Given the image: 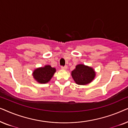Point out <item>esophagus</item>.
I'll return each instance as SVG.
<instances>
[{"mask_svg": "<svg viewBox=\"0 0 128 128\" xmlns=\"http://www.w3.org/2000/svg\"><path fill=\"white\" fill-rule=\"evenodd\" d=\"M67 68H68V66H62V67H61V69H62V70H66V69H67Z\"/></svg>", "mask_w": 128, "mask_h": 128, "instance_id": "esophagus-1", "label": "esophagus"}]
</instances>
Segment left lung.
<instances>
[{"instance_id":"1","label":"left lung","mask_w":128,"mask_h":128,"mask_svg":"<svg viewBox=\"0 0 128 128\" xmlns=\"http://www.w3.org/2000/svg\"><path fill=\"white\" fill-rule=\"evenodd\" d=\"M72 76L75 83L78 85L90 83L96 77V72L92 67L83 64H78L72 71Z\"/></svg>"}]
</instances>
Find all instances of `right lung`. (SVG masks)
Segmentation results:
<instances>
[{
  "label": "right lung",
  "instance_id": "add662e5",
  "mask_svg": "<svg viewBox=\"0 0 128 128\" xmlns=\"http://www.w3.org/2000/svg\"><path fill=\"white\" fill-rule=\"evenodd\" d=\"M56 72V69L50 65L36 68L33 71L32 76L38 83L45 84L48 83Z\"/></svg>",
  "mask_w": 128,
  "mask_h": 128
}]
</instances>
